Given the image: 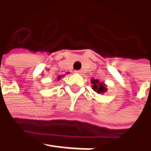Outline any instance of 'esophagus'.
<instances>
[{
    "label": "esophagus",
    "mask_w": 151,
    "mask_h": 151,
    "mask_svg": "<svg viewBox=\"0 0 151 151\" xmlns=\"http://www.w3.org/2000/svg\"><path fill=\"white\" fill-rule=\"evenodd\" d=\"M75 72L77 73V74H81V72H82V71H81V70H76Z\"/></svg>",
    "instance_id": "1"
}]
</instances>
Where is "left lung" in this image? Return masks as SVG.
<instances>
[{
  "instance_id": "left-lung-1",
  "label": "left lung",
  "mask_w": 151,
  "mask_h": 151,
  "mask_svg": "<svg viewBox=\"0 0 151 151\" xmlns=\"http://www.w3.org/2000/svg\"><path fill=\"white\" fill-rule=\"evenodd\" d=\"M91 81L93 84V86H92L93 90L96 91L97 93H103V92H105L107 91L105 85L103 84L102 82H99L97 80H95V79L91 80Z\"/></svg>"
}]
</instances>
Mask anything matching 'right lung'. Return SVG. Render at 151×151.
Wrapping results in <instances>:
<instances>
[{
    "label": "right lung",
    "instance_id": "add662e5",
    "mask_svg": "<svg viewBox=\"0 0 151 151\" xmlns=\"http://www.w3.org/2000/svg\"><path fill=\"white\" fill-rule=\"evenodd\" d=\"M68 73H69V72H68ZM60 78H61V76H58V79L60 80Z\"/></svg>",
    "mask_w": 151,
    "mask_h": 151
}]
</instances>
